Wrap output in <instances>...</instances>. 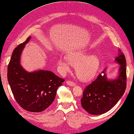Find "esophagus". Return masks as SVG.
<instances>
[{"instance_id":"esophagus-1","label":"esophagus","mask_w":134,"mask_h":134,"mask_svg":"<svg viewBox=\"0 0 134 134\" xmlns=\"http://www.w3.org/2000/svg\"><path fill=\"white\" fill-rule=\"evenodd\" d=\"M66 83L68 85H69V86H71V87H74V86H75V85H76V84L74 83V82L71 81H67Z\"/></svg>"}]
</instances>
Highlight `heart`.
<instances>
[{
	"label": "heart",
	"mask_w": 134,
	"mask_h": 134,
	"mask_svg": "<svg viewBox=\"0 0 134 134\" xmlns=\"http://www.w3.org/2000/svg\"><path fill=\"white\" fill-rule=\"evenodd\" d=\"M87 49H81L71 51L67 59H60L58 62L60 69L64 73L70 71V66H75L77 77L84 81L93 78L98 71L100 60L95 54H90Z\"/></svg>",
	"instance_id": "heart-1"
}]
</instances>
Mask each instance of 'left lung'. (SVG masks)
I'll return each instance as SVG.
<instances>
[{
  "label": "left lung",
  "instance_id": "8db88e82",
  "mask_svg": "<svg viewBox=\"0 0 134 134\" xmlns=\"http://www.w3.org/2000/svg\"><path fill=\"white\" fill-rule=\"evenodd\" d=\"M115 62L120 65L117 77L109 79L107 67L96 79L86 87L81 104L83 109L92 115L104 114L114 107L124 94L126 87V58L120 49Z\"/></svg>",
  "mask_w": 134,
  "mask_h": 134
}]
</instances>
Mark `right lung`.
Instances as JSON below:
<instances>
[{
  "instance_id": "add662e5",
  "label": "right lung",
  "mask_w": 134,
  "mask_h": 134,
  "mask_svg": "<svg viewBox=\"0 0 134 134\" xmlns=\"http://www.w3.org/2000/svg\"><path fill=\"white\" fill-rule=\"evenodd\" d=\"M31 37L13 50L8 66L7 78L16 101L24 110L33 113L44 110L52 104L57 89L64 80L52 71L28 72L21 64V55Z\"/></svg>"
}]
</instances>
